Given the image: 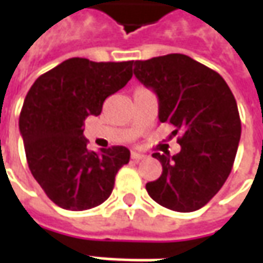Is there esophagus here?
Returning a JSON list of instances; mask_svg holds the SVG:
<instances>
[{
  "mask_svg": "<svg viewBox=\"0 0 263 263\" xmlns=\"http://www.w3.org/2000/svg\"><path fill=\"white\" fill-rule=\"evenodd\" d=\"M132 159H135V161H142V159H145V155H143V154H139V152H132Z\"/></svg>",
  "mask_w": 263,
  "mask_h": 263,
  "instance_id": "34e87169",
  "label": "esophagus"
}]
</instances>
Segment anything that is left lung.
<instances>
[{"label": "left lung", "instance_id": "obj_1", "mask_svg": "<svg viewBox=\"0 0 263 263\" xmlns=\"http://www.w3.org/2000/svg\"><path fill=\"white\" fill-rule=\"evenodd\" d=\"M135 76L159 99V121L176 127L181 151L155 152L161 177L146 184L161 206L193 212L219 192L231 173L241 135L236 98L215 70L183 54L135 61Z\"/></svg>", "mask_w": 263, "mask_h": 263}]
</instances>
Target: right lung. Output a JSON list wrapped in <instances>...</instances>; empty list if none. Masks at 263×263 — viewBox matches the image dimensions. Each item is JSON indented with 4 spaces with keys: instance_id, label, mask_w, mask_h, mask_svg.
Listing matches in <instances>:
<instances>
[{
    "instance_id": "1",
    "label": "right lung",
    "mask_w": 263,
    "mask_h": 263,
    "mask_svg": "<svg viewBox=\"0 0 263 263\" xmlns=\"http://www.w3.org/2000/svg\"><path fill=\"white\" fill-rule=\"evenodd\" d=\"M133 76V61L95 63L70 58L35 80L18 127L27 165L55 205L85 211L109 197L118 170L130 159L124 146L89 151L83 124Z\"/></svg>"
}]
</instances>
